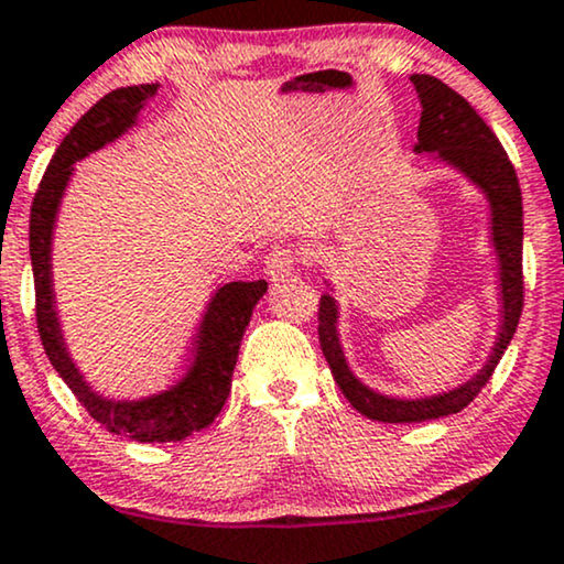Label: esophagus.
<instances>
[{"mask_svg":"<svg viewBox=\"0 0 564 564\" xmlns=\"http://www.w3.org/2000/svg\"><path fill=\"white\" fill-rule=\"evenodd\" d=\"M294 268H296V254L294 249L289 247H275L273 252L268 254V260H264V273H268L270 281H283V278L294 273Z\"/></svg>","mask_w":564,"mask_h":564,"instance_id":"1","label":"esophagus"}]
</instances>
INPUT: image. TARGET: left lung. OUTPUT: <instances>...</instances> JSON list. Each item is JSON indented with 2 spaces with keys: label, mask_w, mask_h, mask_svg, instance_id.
Wrapping results in <instances>:
<instances>
[{
  "label": "left lung",
  "mask_w": 564,
  "mask_h": 564,
  "mask_svg": "<svg viewBox=\"0 0 564 564\" xmlns=\"http://www.w3.org/2000/svg\"><path fill=\"white\" fill-rule=\"evenodd\" d=\"M410 80L417 91L420 110H423L417 126V144L412 147V152L429 154V160L436 165L463 175L486 199L488 247L497 262L499 321L491 351L484 365L463 383L438 393H425V397H391V393L372 389L349 368L341 334H338L341 307H338L334 283L323 278L328 286V291H323L321 312H317V321H321L317 336H321L323 355L349 404L359 415L381 420V423H423V420L446 417L465 410L488 383L505 349L510 347L522 312V196L512 162L507 160L499 139L473 110L470 101L433 76L415 73Z\"/></svg>",
  "instance_id": "obj_1"
}]
</instances>
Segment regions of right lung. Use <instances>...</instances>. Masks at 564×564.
<instances>
[{
  "label": "right lung",
  "instance_id": "obj_1",
  "mask_svg": "<svg viewBox=\"0 0 564 564\" xmlns=\"http://www.w3.org/2000/svg\"><path fill=\"white\" fill-rule=\"evenodd\" d=\"M158 88L160 84L126 86L115 88L105 99H99L57 147L31 205V268L33 286H36V323L46 357L67 383V389L86 406L88 415L110 433L141 441V444L181 441L207 429L220 415L230 393V378H234L236 359H239L243 330L252 321L257 302L268 291L264 281H230L217 286L215 294L209 296L199 328H196L186 372L167 389L147 393V397L118 399L94 389V383L84 376V370L78 368L67 349L52 286V236L65 188L76 173V162L123 139L139 123L141 110L149 99L158 97Z\"/></svg>",
  "mask_w": 564,
  "mask_h": 564
}]
</instances>
